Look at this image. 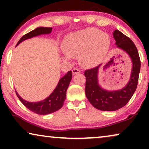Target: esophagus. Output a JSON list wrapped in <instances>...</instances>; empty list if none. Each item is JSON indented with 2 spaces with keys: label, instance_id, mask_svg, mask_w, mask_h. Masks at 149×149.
<instances>
[{
  "label": "esophagus",
  "instance_id": "34e87169",
  "mask_svg": "<svg viewBox=\"0 0 149 149\" xmlns=\"http://www.w3.org/2000/svg\"><path fill=\"white\" fill-rule=\"evenodd\" d=\"M72 74H79V73H80L81 70H79L78 68H74L72 69Z\"/></svg>",
  "mask_w": 149,
  "mask_h": 149
}]
</instances>
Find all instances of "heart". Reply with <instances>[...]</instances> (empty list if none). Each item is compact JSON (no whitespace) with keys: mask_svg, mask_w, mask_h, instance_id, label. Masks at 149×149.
Listing matches in <instances>:
<instances>
[{"mask_svg":"<svg viewBox=\"0 0 149 149\" xmlns=\"http://www.w3.org/2000/svg\"><path fill=\"white\" fill-rule=\"evenodd\" d=\"M110 37L107 34L93 28H87L69 34L63 40L62 48L67 59L79 58L83 66L98 64L109 49Z\"/></svg>","mask_w":149,"mask_h":149,"instance_id":"b5f03b06","label":"heart"}]
</instances>
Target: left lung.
<instances>
[{
    "instance_id": "left-lung-1",
    "label": "left lung",
    "mask_w": 149,
    "mask_h": 149,
    "mask_svg": "<svg viewBox=\"0 0 149 149\" xmlns=\"http://www.w3.org/2000/svg\"><path fill=\"white\" fill-rule=\"evenodd\" d=\"M117 47L125 52L131 58L132 69L127 84L119 90L107 91L100 86L97 80L98 69L101 64L85 71V95L95 109L104 111H115L126 105L135 92L140 70V60L137 48L133 41L119 30L113 32Z\"/></svg>"
}]
</instances>
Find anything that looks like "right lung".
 <instances>
[{"label": "right lung", "instance_id": "1", "mask_svg": "<svg viewBox=\"0 0 149 149\" xmlns=\"http://www.w3.org/2000/svg\"><path fill=\"white\" fill-rule=\"evenodd\" d=\"M52 28H36V29L22 36L18 41L17 45L24 40L31 38L34 36L40 35V34H49L52 32ZM71 79H72V72L70 70L66 73V74H65L60 79L58 84L57 85L56 87L50 95H49V97L43 100L38 102H30L26 101L25 100L19 96L16 90L15 93L19 100L27 109L38 115H48V114L58 111L62 107L66 97V90L70 84Z\"/></svg>", "mask_w": 149, "mask_h": 149}]
</instances>
